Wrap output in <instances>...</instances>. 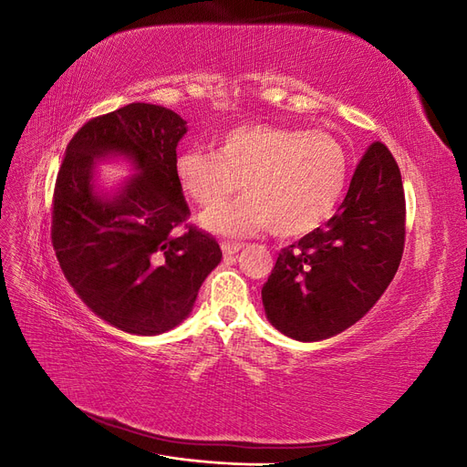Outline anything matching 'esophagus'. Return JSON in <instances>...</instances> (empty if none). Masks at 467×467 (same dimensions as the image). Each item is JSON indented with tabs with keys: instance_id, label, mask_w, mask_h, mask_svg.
Wrapping results in <instances>:
<instances>
[{
	"instance_id": "obj_1",
	"label": "esophagus",
	"mask_w": 467,
	"mask_h": 467,
	"mask_svg": "<svg viewBox=\"0 0 467 467\" xmlns=\"http://www.w3.org/2000/svg\"><path fill=\"white\" fill-rule=\"evenodd\" d=\"M242 249V244H230V242H222V251L223 255H235V253Z\"/></svg>"
}]
</instances>
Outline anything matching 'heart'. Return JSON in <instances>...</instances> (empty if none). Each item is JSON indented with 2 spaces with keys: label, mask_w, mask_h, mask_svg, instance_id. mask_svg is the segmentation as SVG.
Instances as JSON below:
<instances>
[{
  "label": "heart",
  "mask_w": 467,
  "mask_h": 467,
  "mask_svg": "<svg viewBox=\"0 0 467 467\" xmlns=\"http://www.w3.org/2000/svg\"><path fill=\"white\" fill-rule=\"evenodd\" d=\"M175 177L181 191L202 206L215 204L243 179L244 197L201 214L210 232L245 237L271 228L276 237H300L335 212L347 185L348 158L325 130L247 122L223 130L216 151H181Z\"/></svg>",
  "instance_id": "obj_1"
}]
</instances>
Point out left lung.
<instances>
[{
  "label": "left lung",
  "mask_w": 467,
  "mask_h": 467,
  "mask_svg": "<svg viewBox=\"0 0 467 467\" xmlns=\"http://www.w3.org/2000/svg\"><path fill=\"white\" fill-rule=\"evenodd\" d=\"M405 194L386 144L364 151L337 214L278 253L261 290L265 314L296 341L343 333L370 312L403 255Z\"/></svg>",
  "instance_id": "1"
}]
</instances>
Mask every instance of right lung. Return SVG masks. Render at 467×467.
<instances>
[{
	"label": "right lung",
	"instance_id": "right-lung-1",
	"mask_svg": "<svg viewBox=\"0 0 467 467\" xmlns=\"http://www.w3.org/2000/svg\"><path fill=\"white\" fill-rule=\"evenodd\" d=\"M187 122L160 105L130 103L91 119L69 140L52 201V245L69 285L95 316L132 335H160L187 319L222 261L214 237L185 225L175 177ZM124 157L137 173L101 195L92 169Z\"/></svg>",
	"mask_w": 467,
	"mask_h": 467
}]
</instances>
